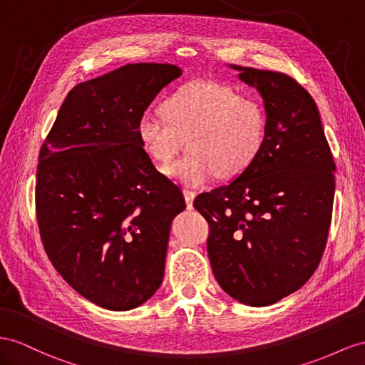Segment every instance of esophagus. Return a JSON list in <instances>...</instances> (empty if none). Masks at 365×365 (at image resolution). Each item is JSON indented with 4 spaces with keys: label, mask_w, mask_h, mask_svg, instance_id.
<instances>
[{
    "label": "esophagus",
    "mask_w": 365,
    "mask_h": 365,
    "mask_svg": "<svg viewBox=\"0 0 365 365\" xmlns=\"http://www.w3.org/2000/svg\"><path fill=\"white\" fill-rule=\"evenodd\" d=\"M183 197H185V202H186V208L191 210L194 197H195V192L191 191V190H183Z\"/></svg>",
    "instance_id": "esophagus-1"
}]
</instances>
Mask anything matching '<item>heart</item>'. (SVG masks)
<instances>
[{
  "mask_svg": "<svg viewBox=\"0 0 365 365\" xmlns=\"http://www.w3.org/2000/svg\"><path fill=\"white\" fill-rule=\"evenodd\" d=\"M160 110L163 117L146 115L138 121V142L158 165L171 163L188 142L191 153L165 170L183 185L197 188L216 175L236 179L255 165L265 146V105L225 83H186L165 98Z\"/></svg>",
  "mask_w": 365,
  "mask_h": 365,
  "instance_id": "b5f03b06",
  "label": "heart"
}]
</instances>
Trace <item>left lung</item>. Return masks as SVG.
Here are the masks:
<instances>
[{
	"label": "left lung",
	"mask_w": 365,
	"mask_h": 365,
	"mask_svg": "<svg viewBox=\"0 0 365 365\" xmlns=\"http://www.w3.org/2000/svg\"><path fill=\"white\" fill-rule=\"evenodd\" d=\"M264 98L265 146L236 180L199 194L219 285L264 307L294 293L319 265L331 222L334 162L313 97L289 76L232 66Z\"/></svg>",
	"instance_id": "8db88e82"
}]
</instances>
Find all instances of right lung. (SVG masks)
<instances>
[{
	"mask_svg": "<svg viewBox=\"0 0 365 365\" xmlns=\"http://www.w3.org/2000/svg\"><path fill=\"white\" fill-rule=\"evenodd\" d=\"M174 64H126L83 81L61 105L40 149L35 210L53 268L88 301L130 310L160 287L180 188L155 170L138 121Z\"/></svg>",
	"mask_w": 365,
	"mask_h": 365,
	"instance_id": "1",
	"label": "right lung"
}]
</instances>
